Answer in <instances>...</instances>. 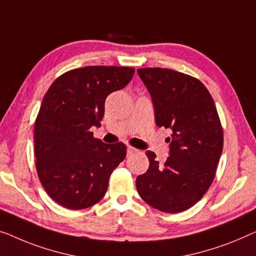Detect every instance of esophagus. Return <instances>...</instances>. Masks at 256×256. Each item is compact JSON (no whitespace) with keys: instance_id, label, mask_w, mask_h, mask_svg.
<instances>
[{"instance_id":"34e87169","label":"esophagus","mask_w":256,"mask_h":256,"mask_svg":"<svg viewBox=\"0 0 256 256\" xmlns=\"http://www.w3.org/2000/svg\"><path fill=\"white\" fill-rule=\"evenodd\" d=\"M126 152H128V156H130V155L136 154V152H138V150H136V148H133V147H131V146H128Z\"/></svg>"}]
</instances>
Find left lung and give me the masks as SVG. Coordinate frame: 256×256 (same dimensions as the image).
Listing matches in <instances>:
<instances>
[{
    "label": "left lung",
    "mask_w": 256,
    "mask_h": 256,
    "mask_svg": "<svg viewBox=\"0 0 256 256\" xmlns=\"http://www.w3.org/2000/svg\"><path fill=\"white\" fill-rule=\"evenodd\" d=\"M152 98L158 126L170 128L164 164L146 154L150 168L136 177L139 196L152 208L180 212L212 185L223 150V130L210 93L200 80L162 68L136 70Z\"/></svg>",
    "instance_id": "obj_1"
}]
</instances>
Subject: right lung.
<instances>
[{
	"mask_svg": "<svg viewBox=\"0 0 256 256\" xmlns=\"http://www.w3.org/2000/svg\"><path fill=\"white\" fill-rule=\"evenodd\" d=\"M133 74L134 68L125 66L74 68L46 93L34 125L36 171L48 196L63 207L98 204L126 156L123 142H102L90 128L101 126L106 96L124 88Z\"/></svg>",
	"mask_w": 256,
	"mask_h": 256,
	"instance_id": "right-lung-1",
	"label": "right lung"
}]
</instances>
